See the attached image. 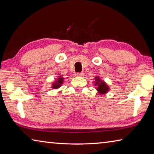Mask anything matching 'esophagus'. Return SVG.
Listing matches in <instances>:
<instances>
[{"instance_id":"esophagus-1","label":"esophagus","mask_w":154,"mask_h":154,"mask_svg":"<svg viewBox=\"0 0 154 154\" xmlns=\"http://www.w3.org/2000/svg\"><path fill=\"white\" fill-rule=\"evenodd\" d=\"M83 72H77L75 75H76L77 77H83Z\"/></svg>"}]
</instances>
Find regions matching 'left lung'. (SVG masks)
I'll return each mask as SVG.
<instances>
[{
	"mask_svg": "<svg viewBox=\"0 0 154 154\" xmlns=\"http://www.w3.org/2000/svg\"><path fill=\"white\" fill-rule=\"evenodd\" d=\"M95 85H97V91L100 94H105L109 91V88L107 86V85L106 84L105 82H104L103 81L100 79V78L98 77H95Z\"/></svg>",
	"mask_w": 154,
	"mask_h": 154,
	"instance_id": "left-lung-1",
	"label": "left lung"
}]
</instances>
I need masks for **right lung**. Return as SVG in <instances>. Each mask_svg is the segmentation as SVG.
Masks as SVG:
<instances>
[{"instance_id": "1", "label": "right lung", "mask_w": 154, "mask_h": 154, "mask_svg": "<svg viewBox=\"0 0 154 154\" xmlns=\"http://www.w3.org/2000/svg\"><path fill=\"white\" fill-rule=\"evenodd\" d=\"M63 79L64 78H62L61 77L58 78V80L52 84V88H54V89H57V88L60 87L62 83H63Z\"/></svg>"}]
</instances>
